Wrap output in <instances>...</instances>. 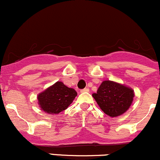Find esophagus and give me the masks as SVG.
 <instances>
[{"mask_svg":"<svg viewBox=\"0 0 160 160\" xmlns=\"http://www.w3.org/2000/svg\"><path fill=\"white\" fill-rule=\"evenodd\" d=\"M89 91V89L88 88H85L83 89H81V90H80V92H82V93H83V92H88Z\"/></svg>","mask_w":160,"mask_h":160,"instance_id":"obj_1","label":"esophagus"}]
</instances>
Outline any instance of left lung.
Listing matches in <instances>:
<instances>
[{
	"mask_svg": "<svg viewBox=\"0 0 160 160\" xmlns=\"http://www.w3.org/2000/svg\"><path fill=\"white\" fill-rule=\"evenodd\" d=\"M105 114L110 117H117L127 112L134 97V90L130 87L105 80L101 83L96 93L92 94Z\"/></svg>",
	"mask_w": 160,
	"mask_h": 160,
	"instance_id": "left-lung-1",
	"label": "left lung"
}]
</instances>
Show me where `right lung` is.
<instances>
[{"label":"right lung","mask_w":160,"mask_h":160,"mask_svg":"<svg viewBox=\"0 0 160 160\" xmlns=\"http://www.w3.org/2000/svg\"><path fill=\"white\" fill-rule=\"evenodd\" d=\"M75 89L69 88L62 82H56L38 95L41 109L48 114H58L65 110L77 96Z\"/></svg>","instance_id":"right-lung-1"}]
</instances>
